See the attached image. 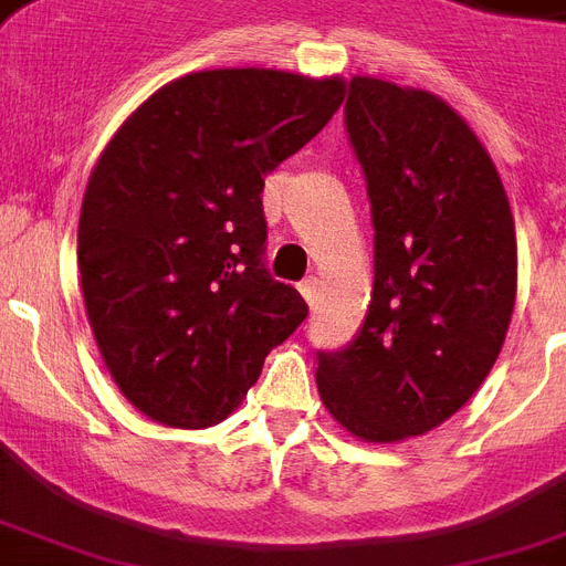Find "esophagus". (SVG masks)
Segmentation results:
<instances>
[{
	"label": "esophagus",
	"mask_w": 566,
	"mask_h": 566,
	"mask_svg": "<svg viewBox=\"0 0 566 566\" xmlns=\"http://www.w3.org/2000/svg\"><path fill=\"white\" fill-rule=\"evenodd\" d=\"M300 291H302V296H305V302H308V305H314V302H317V293H319L317 275H308V279L300 284Z\"/></svg>",
	"instance_id": "34e87169"
}]
</instances>
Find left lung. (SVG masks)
<instances>
[{"label": "left lung", "instance_id": "left-lung-1", "mask_svg": "<svg viewBox=\"0 0 566 566\" xmlns=\"http://www.w3.org/2000/svg\"><path fill=\"white\" fill-rule=\"evenodd\" d=\"M346 132L376 229V282L361 332L319 353L326 411L367 443L449 420L505 344L517 296L514 213L491 155L429 91L355 75Z\"/></svg>", "mask_w": 566, "mask_h": 566}]
</instances>
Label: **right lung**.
I'll return each instance as SVG.
<instances>
[{"label":"right lung","instance_id":"obj_1","mask_svg":"<svg viewBox=\"0 0 566 566\" xmlns=\"http://www.w3.org/2000/svg\"><path fill=\"white\" fill-rule=\"evenodd\" d=\"M344 93L340 75L202 70L158 87L102 149L78 217L84 308L144 417L170 429L226 420L308 317L261 261V193Z\"/></svg>","mask_w":566,"mask_h":566}]
</instances>
